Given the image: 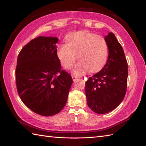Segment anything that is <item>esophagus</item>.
<instances>
[{"instance_id": "1", "label": "esophagus", "mask_w": 146, "mask_h": 146, "mask_svg": "<svg viewBox=\"0 0 146 146\" xmlns=\"http://www.w3.org/2000/svg\"><path fill=\"white\" fill-rule=\"evenodd\" d=\"M71 77H72V79H73V80L74 82L76 81V80L78 79V78H77L76 76H71Z\"/></svg>"}]
</instances>
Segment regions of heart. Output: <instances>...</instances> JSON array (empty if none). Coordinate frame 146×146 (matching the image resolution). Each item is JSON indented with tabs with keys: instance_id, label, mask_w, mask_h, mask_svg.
Segmentation results:
<instances>
[{
	"instance_id": "heart-1",
	"label": "heart",
	"mask_w": 146,
	"mask_h": 146,
	"mask_svg": "<svg viewBox=\"0 0 146 146\" xmlns=\"http://www.w3.org/2000/svg\"><path fill=\"white\" fill-rule=\"evenodd\" d=\"M67 43L60 45L57 55L64 68H72L77 58L80 60L74 67L73 73L80 76L88 71L98 72L104 66L108 57V46L105 40L90 32L83 31L70 34Z\"/></svg>"
}]
</instances>
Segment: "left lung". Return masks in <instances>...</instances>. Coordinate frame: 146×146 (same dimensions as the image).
<instances>
[{
  "label": "left lung",
  "instance_id": "obj_1",
  "mask_svg": "<svg viewBox=\"0 0 146 146\" xmlns=\"http://www.w3.org/2000/svg\"><path fill=\"white\" fill-rule=\"evenodd\" d=\"M108 56L104 68L85 83L88 107L103 114L112 111L124 98L127 84L128 65L122 46L112 33L105 36Z\"/></svg>",
  "mask_w": 146,
  "mask_h": 146
}]
</instances>
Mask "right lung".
Segmentation results:
<instances>
[{
    "mask_svg": "<svg viewBox=\"0 0 146 146\" xmlns=\"http://www.w3.org/2000/svg\"><path fill=\"white\" fill-rule=\"evenodd\" d=\"M58 42L56 37L39 36L24 46L17 57L18 94L27 107L43 116L63 109L73 83L70 74L61 70Z\"/></svg>",
    "mask_w": 146,
    "mask_h": 146,
    "instance_id": "add662e5",
    "label": "right lung"
}]
</instances>
